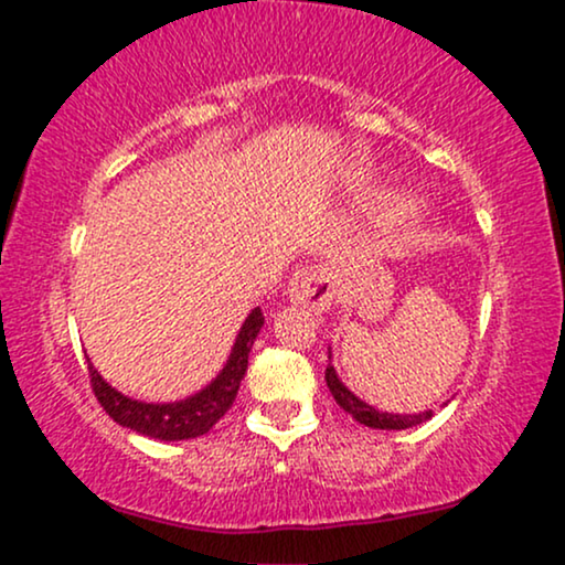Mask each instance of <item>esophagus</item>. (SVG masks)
<instances>
[{
  "label": "esophagus",
  "instance_id": "esophagus-1",
  "mask_svg": "<svg viewBox=\"0 0 565 565\" xmlns=\"http://www.w3.org/2000/svg\"><path fill=\"white\" fill-rule=\"evenodd\" d=\"M290 301L309 311H324L335 298L333 271L328 267H303L290 277Z\"/></svg>",
  "mask_w": 565,
  "mask_h": 565
}]
</instances>
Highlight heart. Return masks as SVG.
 I'll return each mask as SVG.
<instances>
[{"label": "heart", "instance_id": "obj_1", "mask_svg": "<svg viewBox=\"0 0 565 565\" xmlns=\"http://www.w3.org/2000/svg\"><path fill=\"white\" fill-rule=\"evenodd\" d=\"M417 201H413V198L407 195H394V198H386L383 201V214H386L388 218H402V216H409V214H417Z\"/></svg>", "mask_w": 565, "mask_h": 565}]
</instances>
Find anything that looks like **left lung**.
Returning <instances> with one entry per match:
<instances>
[{"label": "left lung", "mask_w": 565, "mask_h": 565, "mask_svg": "<svg viewBox=\"0 0 565 565\" xmlns=\"http://www.w3.org/2000/svg\"><path fill=\"white\" fill-rule=\"evenodd\" d=\"M324 381H328V388H330V394H333V399L338 402V407L347 409V413L354 417L356 423H362V426H367V428L402 430V428L420 426V423H426L430 417V409L420 415H391V413H381V409L370 407L367 402H362L360 396L351 394V391L343 386L341 377L335 375L333 364H328V370H324Z\"/></svg>", "instance_id": "1"}]
</instances>
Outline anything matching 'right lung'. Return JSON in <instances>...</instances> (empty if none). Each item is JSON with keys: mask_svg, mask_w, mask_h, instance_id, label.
I'll return each mask as SVG.
<instances>
[{"mask_svg": "<svg viewBox=\"0 0 565 565\" xmlns=\"http://www.w3.org/2000/svg\"><path fill=\"white\" fill-rule=\"evenodd\" d=\"M262 324L264 315L262 309L256 307L248 317H245L241 333L235 338V347H232V354L227 364L222 367V373H218L203 391H198V394H192L182 402L148 404L129 399L121 391L108 386V383L103 381V375H99L97 370L92 367V362L86 360L89 362L92 391H95L97 402L103 404L105 413H108L118 426L131 428L137 430V434L161 441L195 439V436L209 434L232 407V402H235L245 370H248L250 347H254Z\"/></svg>", "mask_w": 565, "mask_h": 565, "instance_id": "add662e5", "label": "right lung"}]
</instances>
